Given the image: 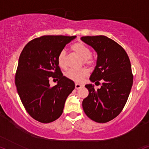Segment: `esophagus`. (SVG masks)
Instances as JSON below:
<instances>
[{
  "label": "esophagus",
  "mask_w": 149,
  "mask_h": 149,
  "mask_svg": "<svg viewBox=\"0 0 149 149\" xmlns=\"http://www.w3.org/2000/svg\"><path fill=\"white\" fill-rule=\"evenodd\" d=\"M81 87H83V85H81V84H75V88L76 89H79Z\"/></svg>",
  "instance_id": "esophagus-1"
}]
</instances>
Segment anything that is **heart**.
<instances>
[{
  "label": "heart",
  "mask_w": 149,
  "mask_h": 149,
  "mask_svg": "<svg viewBox=\"0 0 149 149\" xmlns=\"http://www.w3.org/2000/svg\"><path fill=\"white\" fill-rule=\"evenodd\" d=\"M72 50L79 55L83 60L84 64L88 65H93L95 63V60L93 56L91 54V49L85 44L77 42L73 44L71 46ZM58 65L61 68H65L67 67L66 63V52L63 49L59 52L57 57ZM89 74L88 69L83 68L81 69H70L65 73V77L69 79L74 82L83 81L84 79Z\"/></svg>",
  "instance_id": "obj_1"
}]
</instances>
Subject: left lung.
<instances>
[{
  "label": "left lung",
  "instance_id": "8db88e82",
  "mask_svg": "<svg viewBox=\"0 0 149 149\" xmlns=\"http://www.w3.org/2000/svg\"><path fill=\"white\" fill-rule=\"evenodd\" d=\"M81 39L97 53V65L90 80H102L100 89L93 84L85 86L89 92L82 106L86 115L98 123L115 118L125 106L129 96L133 76L127 53L115 41L105 36H82Z\"/></svg>",
  "mask_w": 149,
  "mask_h": 149
}]
</instances>
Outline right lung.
Here are the masks:
<instances>
[{"mask_svg": "<svg viewBox=\"0 0 149 149\" xmlns=\"http://www.w3.org/2000/svg\"><path fill=\"white\" fill-rule=\"evenodd\" d=\"M76 36H43L29 42L18 59L15 84L22 104L32 118L49 123L63 113L65 100L74 89L72 81L63 76L57 57ZM58 84L50 86L49 79Z\"/></svg>", "mask_w": 149, "mask_h": 149, "instance_id": "1", "label": "right lung"}]
</instances>
